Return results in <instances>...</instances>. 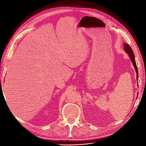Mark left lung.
Returning <instances> with one entry per match:
<instances>
[{"instance_id": "left-lung-1", "label": "left lung", "mask_w": 146, "mask_h": 146, "mask_svg": "<svg viewBox=\"0 0 146 146\" xmlns=\"http://www.w3.org/2000/svg\"><path fill=\"white\" fill-rule=\"evenodd\" d=\"M124 49H125V51L128 54L129 57L130 59H131L132 63L133 64V66H134V68L135 69L136 73H137V80H138V70H137V67L136 63H135V56H134V54L133 52V51L131 49V47H130V46L128 44H127V43H125L124 44ZM137 85H139V84L137 83Z\"/></svg>"}]
</instances>
